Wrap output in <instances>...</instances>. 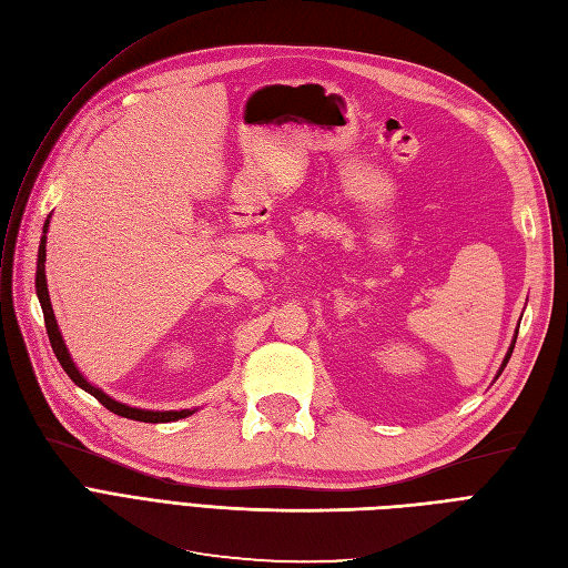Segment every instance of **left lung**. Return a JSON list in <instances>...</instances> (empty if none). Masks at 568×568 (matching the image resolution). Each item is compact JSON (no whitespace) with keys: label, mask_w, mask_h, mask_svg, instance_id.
Masks as SVG:
<instances>
[{"label":"left lung","mask_w":568,"mask_h":568,"mask_svg":"<svg viewBox=\"0 0 568 568\" xmlns=\"http://www.w3.org/2000/svg\"><path fill=\"white\" fill-rule=\"evenodd\" d=\"M514 343H517V338H514V341H511V346H509V351H507V355H505V359H503V367H500V372H497V376H500V374H503V369L507 367V363H509V357H511V351H514Z\"/></svg>","instance_id":"left-lung-1"}]
</instances>
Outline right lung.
<instances>
[{
	"mask_svg": "<svg viewBox=\"0 0 568 568\" xmlns=\"http://www.w3.org/2000/svg\"><path fill=\"white\" fill-rule=\"evenodd\" d=\"M47 227H49V217L44 222V230H42V239H40V251H38V274H36V288H38V298L42 305V313H44V324H47V334H49V343L51 348H54V355L61 363V367L65 369V374L71 376L73 384L80 386L82 390H88L90 395L104 405L106 409H111L113 415L118 417H125V419H134V422H149V424H163V422H178L184 419L189 415H194L196 409H165V412H153V409H140V407H130L113 400L111 395H106L101 388L92 386L84 376L80 374V369L75 367L71 353H68L63 336L59 332V324L54 317V311H51V301H49V291H47V274H44V257H47Z\"/></svg>",
	"mask_w": 568,
	"mask_h": 568,
	"instance_id": "right-lung-1",
	"label": "right lung"
}]
</instances>
